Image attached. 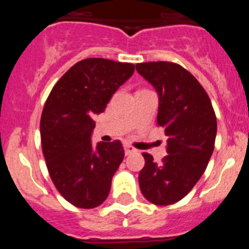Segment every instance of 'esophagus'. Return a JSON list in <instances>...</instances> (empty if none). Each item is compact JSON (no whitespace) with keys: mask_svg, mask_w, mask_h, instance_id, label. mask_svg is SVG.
<instances>
[{"mask_svg":"<svg viewBox=\"0 0 249 249\" xmlns=\"http://www.w3.org/2000/svg\"><path fill=\"white\" fill-rule=\"evenodd\" d=\"M123 148H124V153H126L127 156L131 155V153H133V152L136 151V149L133 148V147H132L131 144H124V146H123Z\"/></svg>","mask_w":249,"mask_h":249,"instance_id":"34e87169","label":"esophagus"}]
</instances>
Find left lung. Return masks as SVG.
Segmentation results:
<instances>
[{
	"label": "left lung",
	"mask_w": 249,
	"mask_h": 249,
	"mask_svg": "<svg viewBox=\"0 0 249 249\" xmlns=\"http://www.w3.org/2000/svg\"><path fill=\"white\" fill-rule=\"evenodd\" d=\"M136 70L157 92V123L168 137V155L162 163L143 153L140 188L147 201L168 206L188 195L206 171L214 149L217 120L208 94L182 66L147 62L137 63Z\"/></svg>",
	"instance_id": "8db88e82"
}]
</instances>
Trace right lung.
Segmentation results:
<instances>
[{
	"instance_id": "right-lung-1",
	"label": "right lung",
	"mask_w": 249,
	"mask_h": 249,
	"mask_svg": "<svg viewBox=\"0 0 249 249\" xmlns=\"http://www.w3.org/2000/svg\"><path fill=\"white\" fill-rule=\"evenodd\" d=\"M135 72L132 63L82 59L54 85L41 116V142L51 179L65 199L94 208L108 196L124 157L122 143H92L94 116Z\"/></svg>"
}]
</instances>
